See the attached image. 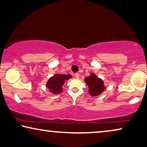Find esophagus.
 Segmentation results:
<instances>
[{"label":"esophagus","mask_w":147,"mask_h":147,"mask_svg":"<svg viewBox=\"0 0 147 147\" xmlns=\"http://www.w3.org/2000/svg\"><path fill=\"white\" fill-rule=\"evenodd\" d=\"M74 76H75L76 78H79V77H80V74H79L78 73H76L74 74Z\"/></svg>","instance_id":"esophagus-1"}]
</instances>
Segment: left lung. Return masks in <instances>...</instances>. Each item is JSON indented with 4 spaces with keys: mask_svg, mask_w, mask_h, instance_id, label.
<instances>
[{
    "mask_svg": "<svg viewBox=\"0 0 147 147\" xmlns=\"http://www.w3.org/2000/svg\"><path fill=\"white\" fill-rule=\"evenodd\" d=\"M84 81L88 86L89 93L91 96H97L105 90L103 81L94 74H91L90 76L84 79Z\"/></svg>",
    "mask_w": 147,
    "mask_h": 147,
    "instance_id": "1",
    "label": "left lung"
}]
</instances>
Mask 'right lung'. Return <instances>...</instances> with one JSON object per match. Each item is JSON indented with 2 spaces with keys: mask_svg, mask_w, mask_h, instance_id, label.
<instances>
[{
  "mask_svg": "<svg viewBox=\"0 0 147 147\" xmlns=\"http://www.w3.org/2000/svg\"><path fill=\"white\" fill-rule=\"evenodd\" d=\"M71 75L57 74L49 79L46 83V88L50 89L51 93L54 94H59L62 91V86L65 80L71 78Z\"/></svg>",
  "mask_w": 147,
  "mask_h": 147,
  "instance_id": "right-lung-1",
  "label": "right lung"
}]
</instances>
